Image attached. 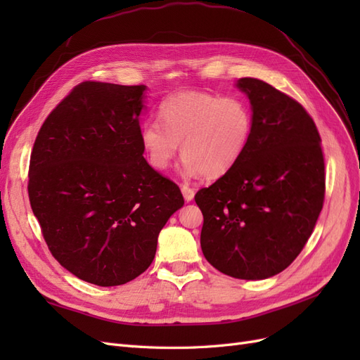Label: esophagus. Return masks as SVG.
I'll list each match as a JSON object with an SVG mask.
<instances>
[{
    "label": "esophagus",
    "mask_w": 360,
    "mask_h": 360,
    "mask_svg": "<svg viewBox=\"0 0 360 360\" xmlns=\"http://www.w3.org/2000/svg\"><path fill=\"white\" fill-rule=\"evenodd\" d=\"M181 193H183L184 201H186V202H191V201L193 200V197H195L193 189H191L189 186H183V188H181Z\"/></svg>",
    "instance_id": "obj_1"
}]
</instances>
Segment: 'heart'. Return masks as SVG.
<instances>
[{
  "instance_id": "b5f03b06",
  "label": "heart",
  "mask_w": 360,
  "mask_h": 360,
  "mask_svg": "<svg viewBox=\"0 0 360 360\" xmlns=\"http://www.w3.org/2000/svg\"><path fill=\"white\" fill-rule=\"evenodd\" d=\"M159 120L139 129L141 146L155 169H165L181 143L183 174L222 177L242 159L254 130L249 103L237 96L176 93L159 105Z\"/></svg>"
}]
</instances>
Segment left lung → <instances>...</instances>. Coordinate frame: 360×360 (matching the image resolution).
I'll list each match as a JSON object with an SVG mask.
<instances>
[{
	"instance_id": "1",
	"label": "left lung",
	"mask_w": 360,
	"mask_h": 360,
	"mask_svg": "<svg viewBox=\"0 0 360 360\" xmlns=\"http://www.w3.org/2000/svg\"><path fill=\"white\" fill-rule=\"evenodd\" d=\"M254 130L237 165L195 195L201 249L222 274L258 281L300 254L324 201L321 138L304 108L264 81L238 79Z\"/></svg>"
}]
</instances>
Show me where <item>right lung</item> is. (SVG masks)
<instances>
[{"label": "right lung", "mask_w": 360, "mask_h": 360, "mask_svg": "<svg viewBox=\"0 0 360 360\" xmlns=\"http://www.w3.org/2000/svg\"><path fill=\"white\" fill-rule=\"evenodd\" d=\"M146 85H76L40 127L28 197L45 242L70 274L123 285L148 269L159 233L184 200L144 159Z\"/></svg>", "instance_id": "1"}]
</instances>
